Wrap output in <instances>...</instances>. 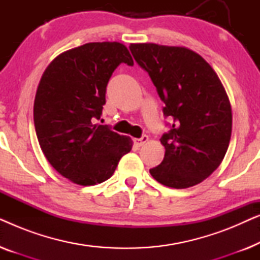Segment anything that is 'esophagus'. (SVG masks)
<instances>
[{"instance_id": "obj_1", "label": "esophagus", "mask_w": 260, "mask_h": 260, "mask_svg": "<svg viewBox=\"0 0 260 260\" xmlns=\"http://www.w3.org/2000/svg\"><path fill=\"white\" fill-rule=\"evenodd\" d=\"M148 141H149V137L147 135H143L141 138H134V143L135 145H137V147H142V145H144Z\"/></svg>"}]
</instances>
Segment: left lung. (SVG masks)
<instances>
[{
	"label": "left lung",
	"instance_id": "1",
	"mask_svg": "<svg viewBox=\"0 0 260 260\" xmlns=\"http://www.w3.org/2000/svg\"><path fill=\"white\" fill-rule=\"evenodd\" d=\"M135 60L150 76L173 119L161 143V165L150 169L157 182L170 188L200 183L222 162L232 134L230 99L212 66L186 47L131 44Z\"/></svg>",
	"mask_w": 260,
	"mask_h": 260
}]
</instances>
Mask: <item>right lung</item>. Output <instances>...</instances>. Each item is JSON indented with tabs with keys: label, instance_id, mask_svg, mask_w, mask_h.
<instances>
[{
	"label": "right lung",
	"instance_id": "add662e5",
	"mask_svg": "<svg viewBox=\"0 0 260 260\" xmlns=\"http://www.w3.org/2000/svg\"><path fill=\"white\" fill-rule=\"evenodd\" d=\"M122 62L134 65L123 44L90 42L56 56L39 83L34 101L39 144L53 168L73 183L104 182L133 148L130 137L95 124L110 78Z\"/></svg>",
	"mask_w": 260,
	"mask_h": 260
}]
</instances>
